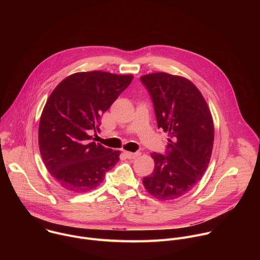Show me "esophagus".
<instances>
[{
  "label": "esophagus",
  "mask_w": 260,
  "mask_h": 260,
  "mask_svg": "<svg viewBox=\"0 0 260 260\" xmlns=\"http://www.w3.org/2000/svg\"><path fill=\"white\" fill-rule=\"evenodd\" d=\"M124 154L125 156L128 158V159H134L138 156L141 155V152H128V151H124Z\"/></svg>",
  "instance_id": "1"
}]
</instances>
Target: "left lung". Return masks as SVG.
<instances>
[{"label":"left lung","instance_id":"8db88e82","mask_svg":"<svg viewBox=\"0 0 260 260\" xmlns=\"http://www.w3.org/2000/svg\"><path fill=\"white\" fill-rule=\"evenodd\" d=\"M140 79L151 95L158 128L170 137L165 155L151 154L155 167L143 184L160 201L176 200L196 186L210 162L214 142L211 111L186 78L158 72Z\"/></svg>","mask_w":260,"mask_h":260}]
</instances>
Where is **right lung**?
I'll return each instance as SVG.
<instances>
[{"mask_svg":"<svg viewBox=\"0 0 260 260\" xmlns=\"http://www.w3.org/2000/svg\"><path fill=\"white\" fill-rule=\"evenodd\" d=\"M133 75L91 71L72 74L49 95L39 123L43 162L64 189L87 192L103 182L119 160L113 151L91 142L100 117L131 84Z\"/></svg>","mask_w":260,"mask_h":260,"instance_id":"right-lung-1","label":"right lung"}]
</instances>
